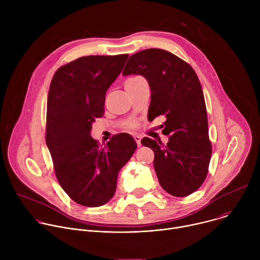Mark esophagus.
<instances>
[{"label":"esophagus","instance_id":"34e87169","mask_svg":"<svg viewBox=\"0 0 260 260\" xmlns=\"http://www.w3.org/2000/svg\"><path fill=\"white\" fill-rule=\"evenodd\" d=\"M134 139H135L137 145L140 147V146H141V137L138 136V135H135V136H134Z\"/></svg>","mask_w":260,"mask_h":260}]
</instances>
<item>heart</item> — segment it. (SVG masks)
Masks as SVG:
<instances>
[{"instance_id": "1", "label": "heart", "mask_w": 260, "mask_h": 260, "mask_svg": "<svg viewBox=\"0 0 260 260\" xmlns=\"http://www.w3.org/2000/svg\"><path fill=\"white\" fill-rule=\"evenodd\" d=\"M140 79H143V78H141V77H135V78H132V79L127 80L126 82H134V81H138V80H140ZM126 126H127L128 128H134V127H136V122H135V121H132V122H129Z\"/></svg>"}]
</instances>
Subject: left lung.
I'll list each match as a JSON object with an SVG mask.
<instances>
[{
    "label": "left lung",
    "mask_w": 260,
    "mask_h": 260,
    "mask_svg": "<svg viewBox=\"0 0 260 260\" xmlns=\"http://www.w3.org/2000/svg\"><path fill=\"white\" fill-rule=\"evenodd\" d=\"M142 75L149 83L148 119L165 116V145L150 138L141 143L154 152V169L161 187L184 198L204 183L212 154L207 108L201 82L192 67L177 55L157 48L139 51L128 58L122 75Z\"/></svg>",
    "instance_id": "1"
}]
</instances>
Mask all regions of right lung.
<instances>
[{
    "label": "right lung",
    "mask_w": 260,
    "mask_h": 260,
    "mask_svg": "<svg viewBox=\"0 0 260 260\" xmlns=\"http://www.w3.org/2000/svg\"><path fill=\"white\" fill-rule=\"evenodd\" d=\"M128 54L89 55L56 70L47 99L46 144L56 179L75 203L100 207L113 198L120 169L137 149L128 134L104 147L90 136L104 114L106 91L118 77Z\"/></svg>",
    "instance_id": "right-lung-1"
}]
</instances>
